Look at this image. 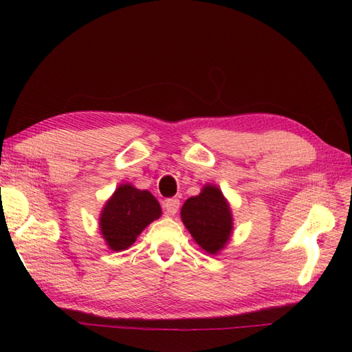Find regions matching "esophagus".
Wrapping results in <instances>:
<instances>
[{
	"label": "esophagus",
	"instance_id": "34e87169",
	"mask_svg": "<svg viewBox=\"0 0 352 352\" xmlns=\"http://www.w3.org/2000/svg\"><path fill=\"white\" fill-rule=\"evenodd\" d=\"M163 207L169 216H174V214H177L178 208H180V201H178L177 198H168V199H164Z\"/></svg>",
	"mask_w": 352,
	"mask_h": 352
}]
</instances>
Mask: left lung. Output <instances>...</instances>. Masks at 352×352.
Listing matches in <instances>:
<instances>
[{
  "instance_id": "obj_1",
  "label": "left lung",
  "mask_w": 352,
  "mask_h": 352,
  "mask_svg": "<svg viewBox=\"0 0 352 352\" xmlns=\"http://www.w3.org/2000/svg\"><path fill=\"white\" fill-rule=\"evenodd\" d=\"M182 221L195 242L208 254H218L233 231V216L219 188L206 184L199 195L186 199Z\"/></svg>"
}]
</instances>
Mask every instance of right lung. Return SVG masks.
Masks as SVG:
<instances>
[{"instance_id":"obj_1","label":"right lung","mask_w":352,"mask_h":352,"mask_svg":"<svg viewBox=\"0 0 352 352\" xmlns=\"http://www.w3.org/2000/svg\"><path fill=\"white\" fill-rule=\"evenodd\" d=\"M160 214L162 207L151 192L121 184L100 214L102 239L111 251H124Z\"/></svg>"}]
</instances>
